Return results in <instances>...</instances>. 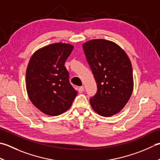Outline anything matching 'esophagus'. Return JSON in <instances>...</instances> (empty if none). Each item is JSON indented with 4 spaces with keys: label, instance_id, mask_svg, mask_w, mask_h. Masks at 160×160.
I'll return each mask as SVG.
<instances>
[{
    "label": "esophagus",
    "instance_id": "34e87169",
    "mask_svg": "<svg viewBox=\"0 0 160 160\" xmlns=\"http://www.w3.org/2000/svg\"><path fill=\"white\" fill-rule=\"evenodd\" d=\"M84 87H80L79 88H78V91H79V92L80 93H82L83 92H84Z\"/></svg>",
    "mask_w": 160,
    "mask_h": 160
}]
</instances>
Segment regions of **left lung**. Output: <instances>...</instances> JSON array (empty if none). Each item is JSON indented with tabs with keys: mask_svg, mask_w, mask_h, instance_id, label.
<instances>
[{
	"mask_svg": "<svg viewBox=\"0 0 160 160\" xmlns=\"http://www.w3.org/2000/svg\"><path fill=\"white\" fill-rule=\"evenodd\" d=\"M87 60L98 87L90 104L105 117L120 112L133 91L132 64L123 49L111 41L97 39L83 43Z\"/></svg>",
	"mask_w": 160,
	"mask_h": 160,
	"instance_id": "8db88e82",
	"label": "left lung"
}]
</instances>
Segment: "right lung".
<instances>
[{
    "label": "right lung",
    "mask_w": 160,
    "mask_h": 160,
    "mask_svg": "<svg viewBox=\"0 0 160 160\" xmlns=\"http://www.w3.org/2000/svg\"><path fill=\"white\" fill-rule=\"evenodd\" d=\"M73 46L55 43L34 52L28 63L26 85L28 97L35 107L49 116L63 114L77 95L68 80L64 63Z\"/></svg>",
    "instance_id": "right-lung-1"
}]
</instances>
